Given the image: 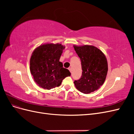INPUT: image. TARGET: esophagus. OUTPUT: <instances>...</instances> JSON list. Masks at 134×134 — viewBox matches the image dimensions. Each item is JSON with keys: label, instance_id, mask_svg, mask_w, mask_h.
I'll return each instance as SVG.
<instances>
[{"label": "esophagus", "instance_id": "esophagus-1", "mask_svg": "<svg viewBox=\"0 0 134 134\" xmlns=\"http://www.w3.org/2000/svg\"><path fill=\"white\" fill-rule=\"evenodd\" d=\"M68 69H69V70L70 72H71V68L70 67V68H68Z\"/></svg>", "mask_w": 134, "mask_h": 134}]
</instances>
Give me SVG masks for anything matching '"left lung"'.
Wrapping results in <instances>:
<instances>
[{"label": "left lung", "mask_w": 134, "mask_h": 134, "mask_svg": "<svg viewBox=\"0 0 134 134\" xmlns=\"http://www.w3.org/2000/svg\"><path fill=\"white\" fill-rule=\"evenodd\" d=\"M81 60L82 74L74 81L75 87L80 92L88 94L103 84L108 71L107 59L103 52L93 46H74Z\"/></svg>", "instance_id": "8db88e82"}]
</instances>
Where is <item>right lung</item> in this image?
Masks as SVG:
<instances>
[{
  "label": "right lung",
  "mask_w": 134,
  "mask_h": 134,
  "mask_svg": "<svg viewBox=\"0 0 134 134\" xmlns=\"http://www.w3.org/2000/svg\"><path fill=\"white\" fill-rule=\"evenodd\" d=\"M64 46L61 44H46L33 52L30 59V70L35 82L40 87L51 90L59 87L71 73L59 62Z\"/></svg>",
  "instance_id": "obj_1"
}]
</instances>
